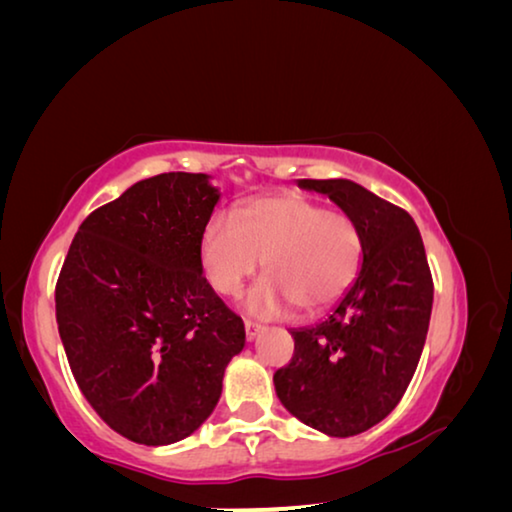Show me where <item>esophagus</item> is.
<instances>
[{
  "label": "esophagus",
  "instance_id": "obj_1",
  "mask_svg": "<svg viewBox=\"0 0 512 512\" xmlns=\"http://www.w3.org/2000/svg\"><path fill=\"white\" fill-rule=\"evenodd\" d=\"M244 327H246V339L248 341H253L255 336L262 332V325H257V323H253V320H244Z\"/></svg>",
  "mask_w": 512,
  "mask_h": 512
}]
</instances>
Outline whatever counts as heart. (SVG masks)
Masks as SVG:
<instances>
[{
	"instance_id": "heart-1",
	"label": "heart",
	"mask_w": 512,
	"mask_h": 512,
	"mask_svg": "<svg viewBox=\"0 0 512 512\" xmlns=\"http://www.w3.org/2000/svg\"><path fill=\"white\" fill-rule=\"evenodd\" d=\"M361 253L352 216L300 194L257 196L232 216L214 214L198 241L203 277L219 296H237L264 257L266 275L244 307L266 318L332 307L357 277Z\"/></svg>"
}]
</instances>
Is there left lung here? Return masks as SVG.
Returning a JSON list of instances; mask_svg holds the SVG:
<instances>
[{"instance_id": "obj_1", "label": "left lung", "mask_w": 512, "mask_h": 512, "mask_svg": "<svg viewBox=\"0 0 512 512\" xmlns=\"http://www.w3.org/2000/svg\"><path fill=\"white\" fill-rule=\"evenodd\" d=\"M361 230V271L316 325L291 329L293 357L273 375L291 415L334 438L375 427L409 386L427 339L433 280L418 225L352 180H298Z\"/></svg>"}]
</instances>
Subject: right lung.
Instances as JSON below:
<instances>
[{"label":"right lung","mask_w":512,"mask_h":512,"mask_svg":"<svg viewBox=\"0 0 512 512\" xmlns=\"http://www.w3.org/2000/svg\"><path fill=\"white\" fill-rule=\"evenodd\" d=\"M219 189L171 171L128 187L81 223L56 282L69 368L99 418L133 443L187 438L210 418L244 320L198 262Z\"/></svg>","instance_id":"add662e5"}]
</instances>
